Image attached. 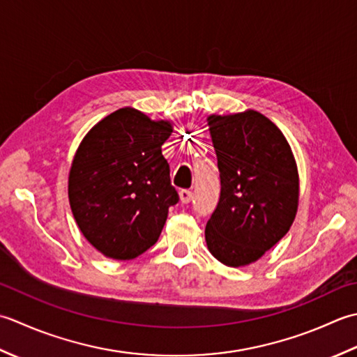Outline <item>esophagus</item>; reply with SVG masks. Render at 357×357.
Instances as JSON below:
<instances>
[{
  "label": "esophagus",
  "instance_id": "obj_1",
  "mask_svg": "<svg viewBox=\"0 0 357 357\" xmlns=\"http://www.w3.org/2000/svg\"><path fill=\"white\" fill-rule=\"evenodd\" d=\"M180 200L181 203H189L192 200V192L189 189H181L180 191Z\"/></svg>",
  "mask_w": 357,
  "mask_h": 357
}]
</instances>
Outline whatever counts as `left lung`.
Here are the masks:
<instances>
[{
    "mask_svg": "<svg viewBox=\"0 0 357 357\" xmlns=\"http://www.w3.org/2000/svg\"><path fill=\"white\" fill-rule=\"evenodd\" d=\"M220 197L206 223L211 254L228 266L256 261L289 231L299 176L287 138L265 115H211Z\"/></svg>",
    "mask_w": 357,
    "mask_h": 357,
    "instance_id": "left-lung-1",
    "label": "left lung"
}]
</instances>
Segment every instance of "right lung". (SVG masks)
<instances>
[{
    "label": "right lung",
    "mask_w": 357,
    "mask_h": 357,
    "mask_svg": "<svg viewBox=\"0 0 357 357\" xmlns=\"http://www.w3.org/2000/svg\"><path fill=\"white\" fill-rule=\"evenodd\" d=\"M168 121L123 107L83 138L69 174L78 228L106 257L130 260L154 245L169 206L178 203L162 144Z\"/></svg>",
    "instance_id": "add662e5"
}]
</instances>
